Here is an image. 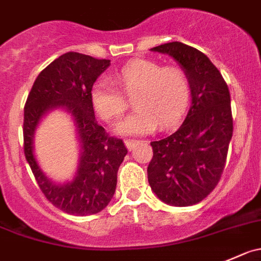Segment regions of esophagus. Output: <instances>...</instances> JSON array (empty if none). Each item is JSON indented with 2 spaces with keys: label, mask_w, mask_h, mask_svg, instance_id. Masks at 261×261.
<instances>
[{
  "label": "esophagus",
  "mask_w": 261,
  "mask_h": 261,
  "mask_svg": "<svg viewBox=\"0 0 261 261\" xmlns=\"http://www.w3.org/2000/svg\"><path fill=\"white\" fill-rule=\"evenodd\" d=\"M139 144H140V141H138V140H126L125 141V145L128 150H133V149L136 148Z\"/></svg>",
  "instance_id": "1"
}]
</instances>
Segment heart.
Instances as JSON below:
<instances>
[{
  "instance_id": "b5f03b06",
  "label": "heart",
  "mask_w": 261,
  "mask_h": 261,
  "mask_svg": "<svg viewBox=\"0 0 261 261\" xmlns=\"http://www.w3.org/2000/svg\"><path fill=\"white\" fill-rule=\"evenodd\" d=\"M117 82L127 94H135L138 110L116 127L123 136H143L156 127H172L181 118L189 102V82L177 67H162L149 60L128 61L118 71ZM92 105L103 120H117L126 108L122 93L108 80H99L93 87Z\"/></svg>"
}]
</instances>
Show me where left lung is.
<instances>
[{
    "instance_id": "1",
    "label": "left lung",
    "mask_w": 261,
    "mask_h": 261,
    "mask_svg": "<svg viewBox=\"0 0 261 261\" xmlns=\"http://www.w3.org/2000/svg\"><path fill=\"white\" fill-rule=\"evenodd\" d=\"M184 70L191 105L178 130L151 141L148 181L159 200L172 206L200 203L218 184L233 133L231 95L219 70L196 48L181 42L151 48Z\"/></svg>"
}]
</instances>
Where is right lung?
<instances>
[{
	"instance_id": "obj_1",
	"label": "right lung",
	"mask_w": 261,
	"mask_h": 261,
	"mask_svg": "<svg viewBox=\"0 0 261 261\" xmlns=\"http://www.w3.org/2000/svg\"><path fill=\"white\" fill-rule=\"evenodd\" d=\"M98 60L67 52L50 62L35 79L24 107V153L45 198L72 216L99 213L112 200L117 172L127 154L121 139L110 138L97 122L92 105L93 85L110 67ZM69 115L80 144V161L72 180L57 182L45 174L34 151L36 128L53 110Z\"/></svg>"
}]
</instances>
